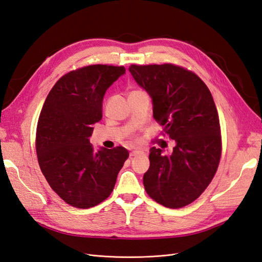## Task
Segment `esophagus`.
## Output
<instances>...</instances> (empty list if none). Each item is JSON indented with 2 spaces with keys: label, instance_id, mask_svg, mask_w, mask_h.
Returning a JSON list of instances; mask_svg holds the SVG:
<instances>
[{
  "label": "esophagus",
  "instance_id": "obj_1",
  "mask_svg": "<svg viewBox=\"0 0 262 262\" xmlns=\"http://www.w3.org/2000/svg\"><path fill=\"white\" fill-rule=\"evenodd\" d=\"M143 153V150H140V149H134L132 150V152H130V157H133V156H137V155H140Z\"/></svg>",
  "mask_w": 262,
  "mask_h": 262
}]
</instances>
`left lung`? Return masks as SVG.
<instances>
[{"mask_svg":"<svg viewBox=\"0 0 262 262\" xmlns=\"http://www.w3.org/2000/svg\"><path fill=\"white\" fill-rule=\"evenodd\" d=\"M153 101V116L175 140L170 155L149 149L146 193L166 208L193 202L210 185L222 154L219 114L208 86L192 71L164 63L129 68Z\"/></svg>","mask_w":262,"mask_h":262,"instance_id":"1","label":"left lung"}]
</instances>
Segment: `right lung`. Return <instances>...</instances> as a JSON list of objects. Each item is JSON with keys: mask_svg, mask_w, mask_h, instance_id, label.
Returning <instances> with one entry per match:
<instances>
[{"mask_svg": "<svg viewBox=\"0 0 262 262\" xmlns=\"http://www.w3.org/2000/svg\"><path fill=\"white\" fill-rule=\"evenodd\" d=\"M124 67L87 66L63 75L47 96L36 131L38 163L53 191L68 204L89 209L110 195L128 149L96 150L90 142L101 120L108 87Z\"/></svg>", "mask_w": 262, "mask_h": 262, "instance_id": "1", "label": "right lung"}]
</instances>
